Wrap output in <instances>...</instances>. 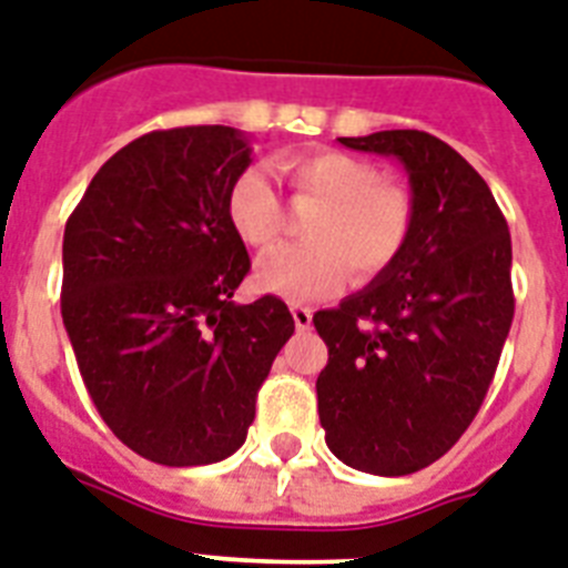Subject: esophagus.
<instances>
[{
	"label": "esophagus",
	"mask_w": 568,
	"mask_h": 568,
	"mask_svg": "<svg viewBox=\"0 0 568 568\" xmlns=\"http://www.w3.org/2000/svg\"><path fill=\"white\" fill-rule=\"evenodd\" d=\"M290 311H293V322H295V327H298V331H307V327L313 325L311 307H304V304H293Z\"/></svg>",
	"instance_id": "esophagus-1"
}]
</instances>
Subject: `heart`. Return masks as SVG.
I'll use <instances>...</instances> for the list:
<instances>
[{
	"label": "heart",
	"mask_w": 568,
	"mask_h": 568,
	"mask_svg": "<svg viewBox=\"0 0 568 568\" xmlns=\"http://www.w3.org/2000/svg\"><path fill=\"white\" fill-rule=\"evenodd\" d=\"M298 209H313L302 223L307 243L264 257L255 284L287 302H307L345 281L383 273L400 257L415 226L412 196L363 159L342 150H307L278 159ZM232 232L252 250H273L284 232V205L261 168L234 176L226 194Z\"/></svg>",
	"instance_id": "heart-1"
}]
</instances>
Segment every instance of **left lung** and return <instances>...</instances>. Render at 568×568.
Wrapping results in <instances>:
<instances>
[{
    "instance_id": "1",
    "label": "left lung",
    "mask_w": 568,
    "mask_h": 568,
    "mask_svg": "<svg viewBox=\"0 0 568 568\" xmlns=\"http://www.w3.org/2000/svg\"><path fill=\"white\" fill-rule=\"evenodd\" d=\"M409 173L415 226L395 264L313 316L327 345L318 420L339 462L424 470L476 418L514 322L510 234L487 182L420 130L339 139Z\"/></svg>"
}]
</instances>
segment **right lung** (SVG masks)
I'll return each mask as SVG.
<instances>
[{
    "label": "right lung",
    "instance_id": "obj_1",
    "mask_svg": "<svg viewBox=\"0 0 568 568\" xmlns=\"http://www.w3.org/2000/svg\"><path fill=\"white\" fill-rule=\"evenodd\" d=\"M250 139L153 130L92 176L63 234L60 313L87 392L119 442L165 467L223 462L293 336L287 304H234L250 255L226 217Z\"/></svg>",
    "mask_w": 568,
    "mask_h": 568
}]
</instances>
